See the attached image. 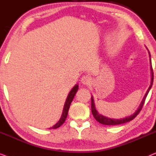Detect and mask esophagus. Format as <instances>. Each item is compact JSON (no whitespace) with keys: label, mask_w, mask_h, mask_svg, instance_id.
Here are the masks:
<instances>
[{"label":"esophagus","mask_w":156,"mask_h":156,"mask_svg":"<svg viewBox=\"0 0 156 156\" xmlns=\"http://www.w3.org/2000/svg\"><path fill=\"white\" fill-rule=\"evenodd\" d=\"M91 76H89L88 75H84L83 76L82 79H81V82L84 85H89L91 83Z\"/></svg>","instance_id":"esophagus-1"}]
</instances>
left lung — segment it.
Listing matches in <instances>:
<instances>
[{"mask_svg": "<svg viewBox=\"0 0 156 156\" xmlns=\"http://www.w3.org/2000/svg\"><path fill=\"white\" fill-rule=\"evenodd\" d=\"M149 55H150V57H151L150 52H149ZM150 61H151V59H150ZM151 85H150V87H149V88L148 89V90H147L146 94H145L144 99H143L141 103H140V104L139 107H138L137 111H136V112L134 113L133 114H132V115H131V116H129L126 117V118L121 119H110V118H108V117L102 116V115L99 114V113L97 112V109H96L95 105H94V99H93V97H91V113H92L93 116L95 118L96 120H97L98 122H99L100 123H101V124L107 125V126L119 125V124H121V123H124L129 122V121L133 120V119L135 118V117L137 116L138 114H139V112H140V110L142 109L143 106H144V104L145 103V100H146V98L147 97V95H148L149 91H150L151 87H152V85H153V71L152 66H151Z\"/></svg>", "mask_w": 156, "mask_h": 156, "instance_id": "left-lung-1", "label": "left lung"}]
</instances>
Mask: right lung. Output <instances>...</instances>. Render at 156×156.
<instances>
[{"label":"right lung","mask_w":156,"mask_h":156,"mask_svg":"<svg viewBox=\"0 0 156 156\" xmlns=\"http://www.w3.org/2000/svg\"><path fill=\"white\" fill-rule=\"evenodd\" d=\"M78 89H79L78 84H76L75 86H74L73 88L72 89V90L69 91V94H68V96H67V99H66L65 106H64L63 112H62V114L60 119H59V121L56 123V124H55V126H53L52 127H51L50 129H57V128H59L61 125L63 124L64 122H65L66 119H67V116L68 114V111H69L70 104H71L72 100H73L74 96H75L76 91H77V90H78Z\"/></svg>","instance_id":"right-lung-1"}]
</instances>
